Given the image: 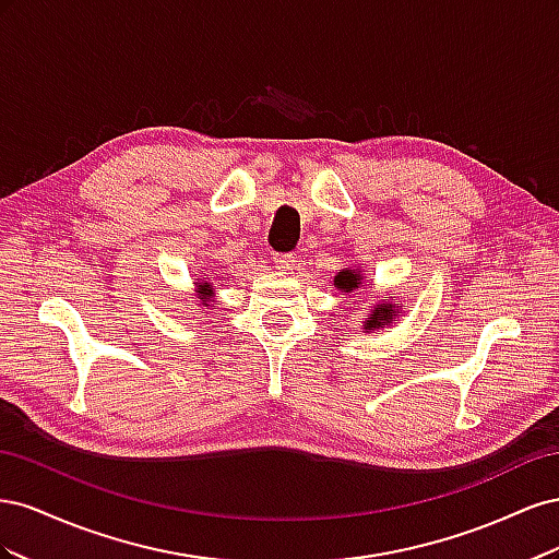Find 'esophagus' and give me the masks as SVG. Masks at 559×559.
Here are the masks:
<instances>
[{"label": "esophagus", "instance_id": "1", "mask_svg": "<svg viewBox=\"0 0 559 559\" xmlns=\"http://www.w3.org/2000/svg\"><path fill=\"white\" fill-rule=\"evenodd\" d=\"M273 263H275V267L280 270V273H284V275H289V273H294V270H296L294 253H277V257L273 259Z\"/></svg>", "mask_w": 559, "mask_h": 559}]
</instances>
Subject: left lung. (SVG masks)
Instances as JSON below:
<instances>
[{
	"mask_svg": "<svg viewBox=\"0 0 559 559\" xmlns=\"http://www.w3.org/2000/svg\"><path fill=\"white\" fill-rule=\"evenodd\" d=\"M364 273H366V270H361V265L343 267L341 273H335L333 284L337 286V292H341L343 296L354 294L364 286ZM354 308H357V306H354ZM403 310H405L403 302L396 296L389 294L386 298L376 302V306H370V312L361 321L364 333H376V331H382V329L392 326V324H399V317L403 314Z\"/></svg>",
	"mask_w": 559,
	"mask_h": 559,
	"instance_id": "left-lung-1",
	"label": "left lung"
}]
</instances>
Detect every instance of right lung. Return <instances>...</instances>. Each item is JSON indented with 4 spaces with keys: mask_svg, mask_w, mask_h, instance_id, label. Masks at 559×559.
Listing matches in <instances>:
<instances>
[{
    "mask_svg": "<svg viewBox=\"0 0 559 559\" xmlns=\"http://www.w3.org/2000/svg\"><path fill=\"white\" fill-rule=\"evenodd\" d=\"M193 284H195V296L200 298L198 306H202V308H216V300H214V294H216V292H214L212 277L202 273V275L198 277V282H193Z\"/></svg>",
    "mask_w": 559,
    "mask_h": 559,
    "instance_id": "right-lung-1",
    "label": "right lung"
}]
</instances>
